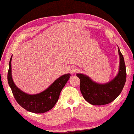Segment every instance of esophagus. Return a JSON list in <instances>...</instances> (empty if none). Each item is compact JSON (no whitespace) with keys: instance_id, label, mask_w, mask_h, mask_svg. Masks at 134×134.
<instances>
[{"instance_id":"obj_1","label":"esophagus","mask_w":134,"mask_h":134,"mask_svg":"<svg viewBox=\"0 0 134 134\" xmlns=\"http://www.w3.org/2000/svg\"><path fill=\"white\" fill-rule=\"evenodd\" d=\"M69 70V71H70V73L73 74V73H74V72H76V67H74V66H71V67H70Z\"/></svg>"}]
</instances>
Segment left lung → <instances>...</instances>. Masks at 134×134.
<instances>
[{
	"label": "left lung",
	"mask_w": 134,
	"mask_h": 134,
	"mask_svg": "<svg viewBox=\"0 0 134 134\" xmlns=\"http://www.w3.org/2000/svg\"><path fill=\"white\" fill-rule=\"evenodd\" d=\"M118 54V72L112 80L108 83H98L85 74H76L80 80V89L81 94L84 99L92 105H103L112 102L119 96L123 89L126 81V72L124 57L119 47Z\"/></svg>",
	"instance_id": "1"
}]
</instances>
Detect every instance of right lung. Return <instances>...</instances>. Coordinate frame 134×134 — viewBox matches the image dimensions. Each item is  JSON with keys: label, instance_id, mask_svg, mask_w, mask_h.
Here are the masks:
<instances>
[{"label": "right lung", "instance_id": "right-lung-1", "mask_svg": "<svg viewBox=\"0 0 134 134\" xmlns=\"http://www.w3.org/2000/svg\"><path fill=\"white\" fill-rule=\"evenodd\" d=\"M12 55L9 61L8 72V81L12 93L19 105L29 112L42 113L51 110L58 101L63 88L71 76L70 73L65 74L54 81L44 91L37 94H30L24 92L15 85L12 77Z\"/></svg>", "mask_w": 134, "mask_h": 134}]
</instances>
